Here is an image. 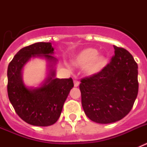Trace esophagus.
<instances>
[{"mask_svg": "<svg viewBox=\"0 0 147 147\" xmlns=\"http://www.w3.org/2000/svg\"><path fill=\"white\" fill-rule=\"evenodd\" d=\"M74 87H79V85H80V82L79 81L74 80Z\"/></svg>", "mask_w": 147, "mask_h": 147, "instance_id": "obj_1", "label": "esophagus"}]
</instances>
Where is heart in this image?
Wrapping results in <instances>:
<instances>
[{"label":"heart","mask_w":147,"mask_h":147,"mask_svg":"<svg viewBox=\"0 0 147 147\" xmlns=\"http://www.w3.org/2000/svg\"><path fill=\"white\" fill-rule=\"evenodd\" d=\"M73 64L79 67H84V73L88 76H95L103 71L108 63V59L93 48L80 51L72 59Z\"/></svg>","instance_id":"b5f03b06"}]
</instances>
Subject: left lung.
Instances as JSON below:
<instances>
[{"mask_svg": "<svg viewBox=\"0 0 147 147\" xmlns=\"http://www.w3.org/2000/svg\"><path fill=\"white\" fill-rule=\"evenodd\" d=\"M115 55L105 69L81 80L82 105L86 115L98 124H110L125 117L138 92V65L132 54L113 45Z\"/></svg>", "mask_w": 147, "mask_h": 147, "instance_id": "1", "label": "left lung"}]
</instances>
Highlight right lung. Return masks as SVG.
Masks as SVG:
<instances>
[{"instance_id":"obj_1","label":"right lung","mask_w":147,"mask_h":147,"mask_svg":"<svg viewBox=\"0 0 147 147\" xmlns=\"http://www.w3.org/2000/svg\"><path fill=\"white\" fill-rule=\"evenodd\" d=\"M51 42H36L20 49L8 66V96L15 112L24 121L34 126L47 127L57 121L71 90V78L56 77L58 59L54 57ZM45 59L47 76L38 87L27 86L22 71L32 59Z\"/></svg>"}]
</instances>
